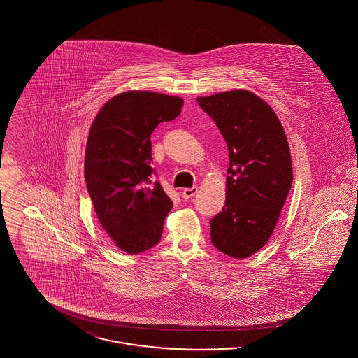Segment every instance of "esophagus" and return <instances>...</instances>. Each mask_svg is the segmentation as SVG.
<instances>
[{
    "mask_svg": "<svg viewBox=\"0 0 358 358\" xmlns=\"http://www.w3.org/2000/svg\"><path fill=\"white\" fill-rule=\"evenodd\" d=\"M197 192H199V187H187V189L182 190V197L184 199H192Z\"/></svg>",
    "mask_w": 358,
    "mask_h": 358,
    "instance_id": "esophagus-1",
    "label": "esophagus"
}]
</instances>
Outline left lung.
<instances>
[{"instance_id": "1", "label": "left lung", "mask_w": 358, "mask_h": 358, "mask_svg": "<svg viewBox=\"0 0 358 358\" xmlns=\"http://www.w3.org/2000/svg\"><path fill=\"white\" fill-rule=\"evenodd\" d=\"M224 136L229 166L225 204L210 224L212 244L243 259L271 236L292 184L289 142L273 108L247 90L197 98Z\"/></svg>"}]
</instances>
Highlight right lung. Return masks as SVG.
<instances>
[{"mask_svg":"<svg viewBox=\"0 0 358 358\" xmlns=\"http://www.w3.org/2000/svg\"><path fill=\"white\" fill-rule=\"evenodd\" d=\"M184 101L150 91L110 99L91 124L85 157L88 194L104 231L126 254H141L162 235L171 203L152 168L150 136L181 113Z\"/></svg>","mask_w":358,"mask_h":358,"instance_id":"add662e5","label":"right lung"}]
</instances>
